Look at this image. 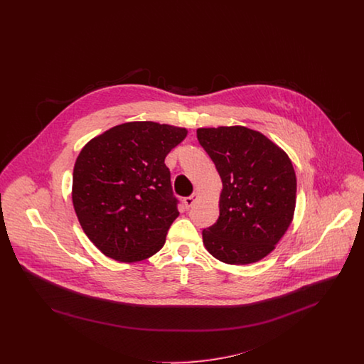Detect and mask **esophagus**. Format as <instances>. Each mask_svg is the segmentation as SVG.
<instances>
[{
  "instance_id": "obj_1",
  "label": "esophagus",
  "mask_w": 364,
  "mask_h": 364,
  "mask_svg": "<svg viewBox=\"0 0 364 364\" xmlns=\"http://www.w3.org/2000/svg\"><path fill=\"white\" fill-rule=\"evenodd\" d=\"M198 199V193H192L191 196H187V198H184V205H186V208H191L193 203H195V200Z\"/></svg>"
}]
</instances>
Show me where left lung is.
<instances>
[{"instance_id": "8db88e82", "label": "left lung", "mask_w": 364, "mask_h": 364, "mask_svg": "<svg viewBox=\"0 0 364 364\" xmlns=\"http://www.w3.org/2000/svg\"><path fill=\"white\" fill-rule=\"evenodd\" d=\"M196 136L223 180L220 217L202 232L206 250L229 264L263 259L294 220L296 174L289 156L242 125L199 128Z\"/></svg>"}]
</instances>
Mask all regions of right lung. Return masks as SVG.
<instances>
[{
    "mask_svg": "<svg viewBox=\"0 0 364 364\" xmlns=\"http://www.w3.org/2000/svg\"><path fill=\"white\" fill-rule=\"evenodd\" d=\"M187 132L168 124L125 122L82 149L72 202L87 237L106 257L139 262L164 247L178 217L165 156Z\"/></svg>",
    "mask_w": 364,
    "mask_h": 364,
    "instance_id": "obj_1",
    "label": "right lung"
}]
</instances>
